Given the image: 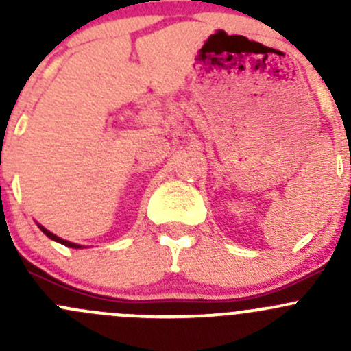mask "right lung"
Segmentation results:
<instances>
[{
    "mask_svg": "<svg viewBox=\"0 0 351 351\" xmlns=\"http://www.w3.org/2000/svg\"><path fill=\"white\" fill-rule=\"evenodd\" d=\"M38 228H40V231L44 232V234L47 236V238L54 239V241H58V243L64 244V246H69V247H81V246H77V244H74V243H69V241H66V239H61V238H58V236H56V234H52L51 231H47V229H45V228H42L40 224H38Z\"/></svg>",
    "mask_w": 351,
    "mask_h": 351,
    "instance_id": "obj_1",
    "label": "right lung"
}]
</instances>
